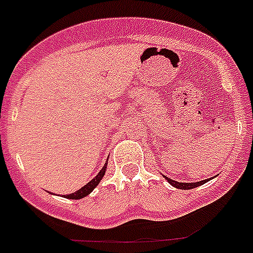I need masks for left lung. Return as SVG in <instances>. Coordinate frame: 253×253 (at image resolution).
I'll return each instance as SVG.
<instances>
[{
    "mask_svg": "<svg viewBox=\"0 0 253 253\" xmlns=\"http://www.w3.org/2000/svg\"><path fill=\"white\" fill-rule=\"evenodd\" d=\"M166 177V176H164ZM167 181H168L169 184L173 185L174 188H178V189H184V190H188V189H193V188H197V186H201L202 184H205V182H208V180H204V181H198V182H177V181L172 180V178H168V177H166Z\"/></svg>",
    "mask_w": 253,
    "mask_h": 253,
    "instance_id": "8db88e82",
    "label": "left lung"
}]
</instances>
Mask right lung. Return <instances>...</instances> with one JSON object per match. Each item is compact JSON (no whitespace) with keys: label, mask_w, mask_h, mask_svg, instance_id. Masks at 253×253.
I'll return each instance as SVG.
<instances>
[{"label":"right lung","mask_w":253,"mask_h":253,"mask_svg":"<svg viewBox=\"0 0 253 253\" xmlns=\"http://www.w3.org/2000/svg\"><path fill=\"white\" fill-rule=\"evenodd\" d=\"M106 166L107 163L103 166V168L101 169L98 172V174L94 177V178H91L89 182H87L85 186H83L81 189H79L77 192L75 193H71V194H67V196H64L65 198H69V200H81V198H84V197H86L87 194H90L93 190H94V188L97 186V185L99 184V181L102 180V177L105 176V170H106Z\"/></svg>","instance_id":"1"}]
</instances>
